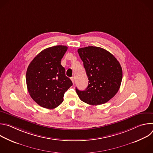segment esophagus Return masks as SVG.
Listing matches in <instances>:
<instances>
[{
	"label": "esophagus",
	"mask_w": 153,
	"mask_h": 153,
	"mask_svg": "<svg viewBox=\"0 0 153 153\" xmlns=\"http://www.w3.org/2000/svg\"><path fill=\"white\" fill-rule=\"evenodd\" d=\"M71 81H72V82H73V85H74V82H75L74 77H72L71 78Z\"/></svg>",
	"instance_id": "1"
}]
</instances>
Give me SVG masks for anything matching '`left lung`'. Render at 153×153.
Returning a JSON list of instances; mask_svg holds the SVG:
<instances>
[{"label": "left lung", "mask_w": 153, "mask_h": 153, "mask_svg": "<svg viewBox=\"0 0 153 153\" xmlns=\"http://www.w3.org/2000/svg\"><path fill=\"white\" fill-rule=\"evenodd\" d=\"M77 52L83 62L88 78L85 90L76 88L80 99L91 105L105 103L119 91L122 79V69L116 58L106 50L86 47Z\"/></svg>", "instance_id": "left-lung-1"}]
</instances>
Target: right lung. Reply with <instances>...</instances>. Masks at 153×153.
<instances>
[{
    "label": "right lung",
    "instance_id": "add662e5",
    "mask_svg": "<svg viewBox=\"0 0 153 153\" xmlns=\"http://www.w3.org/2000/svg\"><path fill=\"white\" fill-rule=\"evenodd\" d=\"M68 47L57 45L39 53L27 68L26 82L31 98L40 106L54 109L63 101L73 83L65 76L60 61Z\"/></svg>",
    "mask_w": 153,
    "mask_h": 153
}]
</instances>
